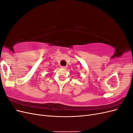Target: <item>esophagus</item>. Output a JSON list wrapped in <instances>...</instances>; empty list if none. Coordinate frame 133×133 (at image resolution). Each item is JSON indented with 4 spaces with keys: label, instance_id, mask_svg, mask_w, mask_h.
<instances>
[{
    "label": "esophagus",
    "instance_id": "obj_1",
    "mask_svg": "<svg viewBox=\"0 0 133 133\" xmlns=\"http://www.w3.org/2000/svg\"><path fill=\"white\" fill-rule=\"evenodd\" d=\"M61 68L63 69H67V66H62Z\"/></svg>",
    "mask_w": 133,
    "mask_h": 133
}]
</instances>
